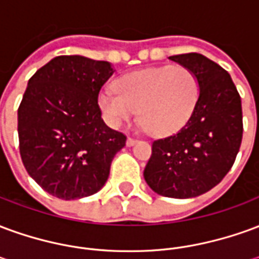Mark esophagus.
<instances>
[{"label":"esophagus","mask_w":259,"mask_h":259,"mask_svg":"<svg viewBox=\"0 0 259 259\" xmlns=\"http://www.w3.org/2000/svg\"><path fill=\"white\" fill-rule=\"evenodd\" d=\"M137 141H139L137 139H133V137H127V140H126V144H127L129 147H132V146H135Z\"/></svg>","instance_id":"1"}]
</instances>
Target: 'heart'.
<instances>
[{
  "label": "heart",
  "instance_id": "1",
  "mask_svg": "<svg viewBox=\"0 0 259 259\" xmlns=\"http://www.w3.org/2000/svg\"><path fill=\"white\" fill-rule=\"evenodd\" d=\"M200 84L186 66H161L129 73L98 96L104 119L112 127L140 118L150 133L165 136L178 130L190 118L198 100Z\"/></svg>",
  "mask_w": 259,
  "mask_h": 259
}]
</instances>
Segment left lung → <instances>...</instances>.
<instances>
[{
	"mask_svg": "<svg viewBox=\"0 0 259 259\" xmlns=\"http://www.w3.org/2000/svg\"><path fill=\"white\" fill-rule=\"evenodd\" d=\"M169 59L195 74L200 94L185 126L152 143L144 179L159 195L191 198L221 183L233 166L243 139L241 98L230 74L204 55Z\"/></svg>",
	"mask_w": 259,
	"mask_h": 259,
	"instance_id": "obj_1",
	"label": "left lung"
}]
</instances>
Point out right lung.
<instances>
[{"label": "right lung", "instance_id": "obj_1", "mask_svg": "<svg viewBox=\"0 0 259 259\" xmlns=\"http://www.w3.org/2000/svg\"><path fill=\"white\" fill-rule=\"evenodd\" d=\"M107 61L61 55L37 70L19 109L22 162L38 186L54 197L76 200L105 185L126 136L101 118L98 94L113 74Z\"/></svg>", "mask_w": 259, "mask_h": 259}]
</instances>
